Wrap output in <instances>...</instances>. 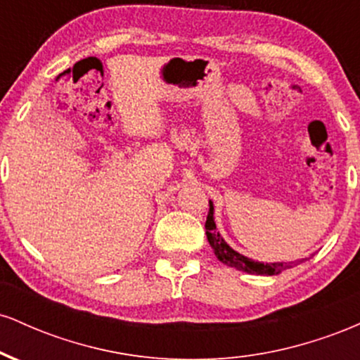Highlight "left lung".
I'll list each match as a JSON object with an SVG mask.
<instances>
[{"label": "left lung", "mask_w": 360, "mask_h": 360, "mask_svg": "<svg viewBox=\"0 0 360 360\" xmlns=\"http://www.w3.org/2000/svg\"><path fill=\"white\" fill-rule=\"evenodd\" d=\"M213 203L210 201V212L208 217H206V223H205V229H206V237H208L210 245L217 255L218 260L226 266L235 267V269L243 271V272H249V274H259V276H276L281 274L283 271H286L288 267H292L291 264L296 262H303L307 259H301V260H295V262H272V264H264V262H257V260H252L245 255L238 254L237 250H233L232 247L229 245L223 237L220 235V232H217V225H214L213 220Z\"/></svg>", "instance_id": "1"}]
</instances>
